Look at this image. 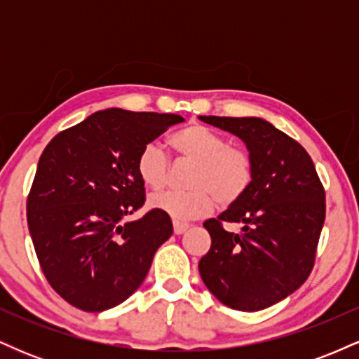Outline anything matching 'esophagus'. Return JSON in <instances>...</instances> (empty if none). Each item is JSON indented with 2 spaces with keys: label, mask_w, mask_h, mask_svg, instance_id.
Segmentation results:
<instances>
[{
  "label": "esophagus",
  "mask_w": 359,
  "mask_h": 359,
  "mask_svg": "<svg viewBox=\"0 0 359 359\" xmlns=\"http://www.w3.org/2000/svg\"><path fill=\"white\" fill-rule=\"evenodd\" d=\"M189 229V224L187 222H174V233L175 234H182Z\"/></svg>",
  "instance_id": "34e87169"
}]
</instances>
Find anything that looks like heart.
Returning <instances> with one entry per match:
<instances>
[{
	"label": "heart",
	"mask_w": 359,
	"mask_h": 359,
	"mask_svg": "<svg viewBox=\"0 0 359 359\" xmlns=\"http://www.w3.org/2000/svg\"><path fill=\"white\" fill-rule=\"evenodd\" d=\"M168 143L180 158L194 162L187 192L154 194L150 205L177 222L197 219L211 212L214 204L228 208L241 199L253 180V162L241 148L228 145L226 138L204 125H189L175 131ZM137 172L151 191L165 187L170 163L165 151L155 142L140 150Z\"/></svg>",
	"instance_id": "obj_1"
}]
</instances>
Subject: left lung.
I'll list each match as a JSON object with an SVG mask.
<instances>
[{
  "label": "left lung",
  "mask_w": 359,
  "mask_h": 359,
  "mask_svg": "<svg viewBox=\"0 0 359 359\" xmlns=\"http://www.w3.org/2000/svg\"><path fill=\"white\" fill-rule=\"evenodd\" d=\"M199 119L240 138L253 162L245 196L204 222L211 250L199 262L201 278L224 306L262 311L311 275L325 217L324 187L304 147L265 119ZM222 222H240L242 233L226 232Z\"/></svg>",
  "instance_id": "8db88e82"
}]
</instances>
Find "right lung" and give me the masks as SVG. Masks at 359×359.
<instances>
[{
  "mask_svg": "<svg viewBox=\"0 0 359 359\" xmlns=\"http://www.w3.org/2000/svg\"><path fill=\"white\" fill-rule=\"evenodd\" d=\"M179 114L111 108L60 131L45 147L27 201V221L45 278L62 299L102 312L133 294L155 251L174 233L170 216L145 204L137 158L182 123Z\"/></svg>",
  "mask_w": 359,
  "mask_h": 359,
  "instance_id": "right-lung-1",
  "label": "right lung"
}]
</instances>
